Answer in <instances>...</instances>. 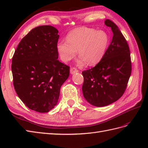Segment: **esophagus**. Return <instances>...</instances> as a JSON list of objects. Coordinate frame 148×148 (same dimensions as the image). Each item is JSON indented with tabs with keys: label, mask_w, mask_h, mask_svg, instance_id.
<instances>
[{
	"label": "esophagus",
	"mask_w": 148,
	"mask_h": 148,
	"mask_svg": "<svg viewBox=\"0 0 148 148\" xmlns=\"http://www.w3.org/2000/svg\"><path fill=\"white\" fill-rule=\"evenodd\" d=\"M70 72H71V74H74L75 73H77V72H78V70H77L76 68L72 67L70 69Z\"/></svg>",
	"instance_id": "1"
}]
</instances>
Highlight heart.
<instances>
[{"label": "heart", "mask_w": 148, "mask_h": 148, "mask_svg": "<svg viewBox=\"0 0 148 148\" xmlns=\"http://www.w3.org/2000/svg\"><path fill=\"white\" fill-rule=\"evenodd\" d=\"M108 34L103 30L92 28L79 27L71 31L67 40L57 43V50L63 62H67L74 58L77 50L80 56L78 64L96 65L102 60L109 45Z\"/></svg>", "instance_id": "1"}]
</instances>
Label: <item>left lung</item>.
<instances>
[{
  "instance_id": "1",
  "label": "left lung",
  "mask_w": 148,
  "mask_h": 148,
  "mask_svg": "<svg viewBox=\"0 0 148 148\" xmlns=\"http://www.w3.org/2000/svg\"><path fill=\"white\" fill-rule=\"evenodd\" d=\"M113 36L102 60L82 72L84 99L91 105L103 107L118 100L124 93L129 79L132 65L129 47L115 23L106 20Z\"/></svg>"
}]
</instances>
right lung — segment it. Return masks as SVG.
<instances>
[{"label": "right lung", "instance_id": "1", "mask_svg": "<svg viewBox=\"0 0 148 148\" xmlns=\"http://www.w3.org/2000/svg\"><path fill=\"white\" fill-rule=\"evenodd\" d=\"M58 30L34 28L19 43L12 58L13 85L29 109L48 112L58 102L60 90L69 76V67L58 60Z\"/></svg>", "mask_w": 148, "mask_h": 148}]
</instances>
